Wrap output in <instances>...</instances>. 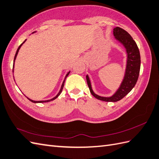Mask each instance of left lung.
<instances>
[{
	"instance_id": "1",
	"label": "left lung",
	"mask_w": 159,
	"mask_h": 159,
	"mask_svg": "<svg viewBox=\"0 0 159 159\" xmlns=\"http://www.w3.org/2000/svg\"><path fill=\"white\" fill-rule=\"evenodd\" d=\"M113 34L115 40L123 46L126 54L124 77L119 88L110 97L100 96L93 90L89 75H87L86 76L90 93L96 98L106 102L119 101L130 93L137 82L140 68V52L132 37L126 30L118 26L113 29Z\"/></svg>"
}]
</instances>
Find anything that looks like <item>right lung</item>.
Returning <instances> with one entry per match:
<instances>
[{"mask_svg":"<svg viewBox=\"0 0 159 159\" xmlns=\"http://www.w3.org/2000/svg\"><path fill=\"white\" fill-rule=\"evenodd\" d=\"M36 33V31L35 32H34V33ZM26 39L25 40V41L22 43L20 46L19 47V48H18V49H17V51H16V54H15V58H14V62H13V69H12V72H14V68H15V60H16V56H17V54H18V52H19V50H20V47H22V45L25 42H26ZM70 71H69V72H68V73L66 75V76H65V79H64V80H63V82H62V85H61V89H60V90H59V92H58V93L56 95L55 97H54V98H51V99H49V100H46V101H33V100H32V99H30V98H28L27 97V98H28L30 101H31V102H34V103H42V102H50V101H53V100H54V99H56L58 96H59V95L61 94V93H62V89H63V87H64V84H65V79H66V77L68 76V75H69V73H70Z\"/></svg>","mask_w":159,"mask_h":159,"instance_id":"1","label":"right lung"}]
</instances>
